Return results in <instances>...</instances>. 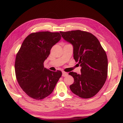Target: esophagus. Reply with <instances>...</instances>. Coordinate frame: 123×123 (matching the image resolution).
<instances>
[{
    "mask_svg": "<svg viewBox=\"0 0 123 123\" xmlns=\"http://www.w3.org/2000/svg\"><path fill=\"white\" fill-rule=\"evenodd\" d=\"M67 75H68V73H67L64 72H62V76L64 77V76H67Z\"/></svg>",
    "mask_w": 123,
    "mask_h": 123,
    "instance_id": "34e87169",
    "label": "esophagus"
}]
</instances>
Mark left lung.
<instances>
[{"label":"left lung","mask_w":123,"mask_h":123,"mask_svg":"<svg viewBox=\"0 0 123 123\" xmlns=\"http://www.w3.org/2000/svg\"><path fill=\"white\" fill-rule=\"evenodd\" d=\"M60 33L64 40L73 45L74 59L81 67V74L69 73L74 79L70 90L82 98L94 97L107 79L108 60L105 51L90 32L78 30Z\"/></svg>","instance_id":"obj_1"}]
</instances>
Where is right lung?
<instances>
[{
	"mask_svg": "<svg viewBox=\"0 0 123 123\" xmlns=\"http://www.w3.org/2000/svg\"><path fill=\"white\" fill-rule=\"evenodd\" d=\"M61 38L59 32L42 31L29 35L17 54L14 69L17 80L25 93L41 100L53 92L62 75L44 67V62L54 45Z\"/></svg>",
	"mask_w": 123,
	"mask_h": 123,
	"instance_id": "add662e5",
	"label": "right lung"
}]
</instances>
